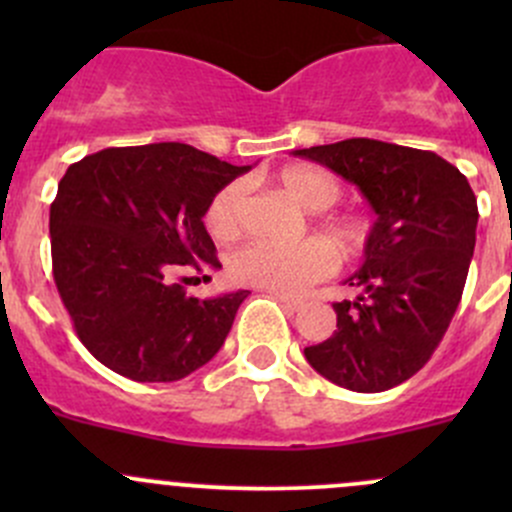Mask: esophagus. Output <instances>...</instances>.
<instances>
[{"instance_id":"obj_1","label":"esophagus","mask_w":512,"mask_h":512,"mask_svg":"<svg viewBox=\"0 0 512 512\" xmlns=\"http://www.w3.org/2000/svg\"><path fill=\"white\" fill-rule=\"evenodd\" d=\"M275 299L280 304H285L287 309H292V312H297V309L304 307V299H297L292 297V294H282V292H275Z\"/></svg>"}]
</instances>
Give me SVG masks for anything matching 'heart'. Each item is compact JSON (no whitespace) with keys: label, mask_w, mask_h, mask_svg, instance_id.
<instances>
[{"label":"heart","mask_w":512,"mask_h":512,"mask_svg":"<svg viewBox=\"0 0 512 512\" xmlns=\"http://www.w3.org/2000/svg\"><path fill=\"white\" fill-rule=\"evenodd\" d=\"M277 190L307 213H322L342 198L337 175L314 165H287L275 178ZM324 235L344 252H359L369 237V225L352 213H332L319 220ZM205 227L215 240H235L242 227V185L227 183L205 208ZM337 267V255L319 237L294 247L247 245L227 262V275L235 285L297 294L312 282L324 280Z\"/></svg>","instance_id":"obj_1"}]
</instances>
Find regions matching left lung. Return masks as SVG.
Masks as SVG:
<instances>
[{"mask_svg":"<svg viewBox=\"0 0 512 512\" xmlns=\"http://www.w3.org/2000/svg\"><path fill=\"white\" fill-rule=\"evenodd\" d=\"M294 156L354 183L376 213L364 265L347 280L359 297L332 304L337 329L304 356L349 391L394 389L423 369L456 314L476 247V195L466 175L436 153L374 138Z\"/></svg>","mask_w":512,"mask_h":512,"instance_id":"1","label":"left lung"}]
</instances>
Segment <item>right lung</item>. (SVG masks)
<instances>
[{
    "instance_id": "1",
    "label": "right lung",
    "mask_w": 512,
    "mask_h": 512,
    "mask_svg": "<svg viewBox=\"0 0 512 512\" xmlns=\"http://www.w3.org/2000/svg\"><path fill=\"white\" fill-rule=\"evenodd\" d=\"M245 170L185 143L106 148L69 165L49 210L51 267L76 337L103 366L153 384L220 352L247 289L198 299L173 272L220 267L205 208Z\"/></svg>"
}]
</instances>
